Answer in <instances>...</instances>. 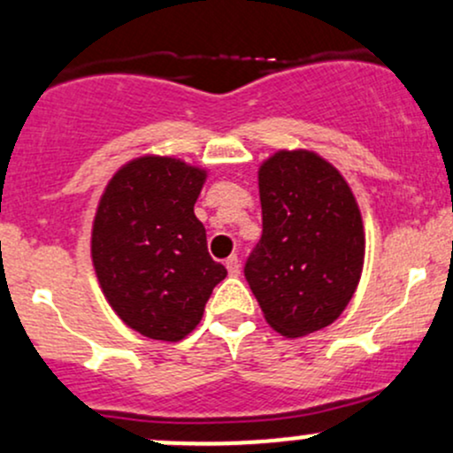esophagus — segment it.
<instances>
[{
	"mask_svg": "<svg viewBox=\"0 0 453 453\" xmlns=\"http://www.w3.org/2000/svg\"><path fill=\"white\" fill-rule=\"evenodd\" d=\"M226 268H227V273H230L232 277H236V275H241V260H238V256H230L226 260Z\"/></svg>",
	"mask_w": 453,
	"mask_h": 453,
	"instance_id": "1",
	"label": "esophagus"
}]
</instances>
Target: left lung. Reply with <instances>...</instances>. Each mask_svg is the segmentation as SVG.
Masks as SVG:
<instances>
[{
	"label": "left lung",
	"instance_id": "8db88e82",
	"mask_svg": "<svg viewBox=\"0 0 453 453\" xmlns=\"http://www.w3.org/2000/svg\"><path fill=\"white\" fill-rule=\"evenodd\" d=\"M262 238L245 277L268 325L286 337L329 326L361 280L364 221L342 173L307 150L262 163Z\"/></svg>",
	"mask_w": 453,
	"mask_h": 453
}]
</instances>
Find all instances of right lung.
I'll return each mask as SVG.
<instances>
[{
	"mask_svg": "<svg viewBox=\"0 0 453 453\" xmlns=\"http://www.w3.org/2000/svg\"><path fill=\"white\" fill-rule=\"evenodd\" d=\"M206 172L142 157L109 180L92 227V262L109 305L150 340L178 342L202 320L226 266L193 212Z\"/></svg>",
	"mask_w": 453,
	"mask_h": 453,
	"instance_id": "1",
	"label": "right lung"
}]
</instances>
